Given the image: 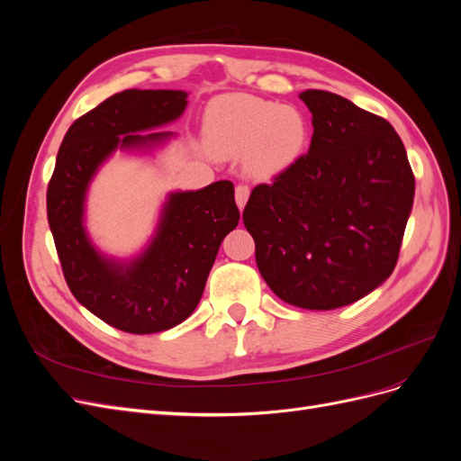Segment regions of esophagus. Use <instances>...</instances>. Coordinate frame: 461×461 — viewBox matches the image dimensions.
Listing matches in <instances>:
<instances>
[{"mask_svg":"<svg viewBox=\"0 0 461 461\" xmlns=\"http://www.w3.org/2000/svg\"><path fill=\"white\" fill-rule=\"evenodd\" d=\"M234 198H236V203H239V207L242 209L249 198V186L248 185H239L234 190Z\"/></svg>","mask_w":461,"mask_h":461,"instance_id":"obj_1","label":"esophagus"}]
</instances>
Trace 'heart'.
Here are the masks:
<instances>
[{"mask_svg":"<svg viewBox=\"0 0 461 461\" xmlns=\"http://www.w3.org/2000/svg\"><path fill=\"white\" fill-rule=\"evenodd\" d=\"M205 138L219 158H242L258 176L281 173L300 156L305 122L296 109L230 94L209 105Z\"/></svg>","mask_w":461,"mask_h":461,"instance_id":"heart-1","label":"heart"}]
</instances>
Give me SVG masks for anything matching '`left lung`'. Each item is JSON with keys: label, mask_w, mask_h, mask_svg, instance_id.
<instances>
[{"label": "left lung", "mask_w": 461, "mask_h": 461, "mask_svg": "<svg viewBox=\"0 0 461 461\" xmlns=\"http://www.w3.org/2000/svg\"><path fill=\"white\" fill-rule=\"evenodd\" d=\"M300 100L313 115L310 149L252 190L242 219L278 298L337 310L394 271L415 178L386 119L325 90H305Z\"/></svg>", "instance_id": "8db88e82"}]
</instances>
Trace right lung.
<instances>
[{
    "label": "right lung",
    "mask_w": 461,
    "mask_h": 461,
    "mask_svg": "<svg viewBox=\"0 0 461 461\" xmlns=\"http://www.w3.org/2000/svg\"><path fill=\"white\" fill-rule=\"evenodd\" d=\"M186 92L124 90L107 97L67 131L48 185V222L73 296L107 325L151 334L183 323L203 294L207 275L240 212L230 180L171 194L156 239L129 265L104 259L90 244L82 215L94 173L111 153L161 142L156 129L183 115Z\"/></svg>",
    "instance_id": "1"
}]
</instances>
